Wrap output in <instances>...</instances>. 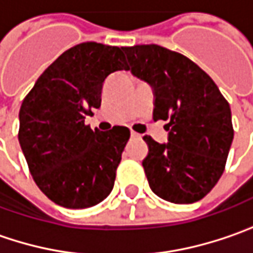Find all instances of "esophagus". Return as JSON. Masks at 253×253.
<instances>
[{"label":"esophagus","instance_id":"esophagus-1","mask_svg":"<svg viewBox=\"0 0 253 253\" xmlns=\"http://www.w3.org/2000/svg\"><path fill=\"white\" fill-rule=\"evenodd\" d=\"M131 137H133V139H139V137H140V134H139V133H136V131H131Z\"/></svg>","mask_w":253,"mask_h":253}]
</instances>
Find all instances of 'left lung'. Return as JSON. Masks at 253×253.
<instances>
[{
  "mask_svg": "<svg viewBox=\"0 0 253 253\" xmlns=\"http://www.w3.org/2000/svg\"><path fill=\"white\" fill-rule=\"evenodd\" d=\"M131 73L155 90L153 120H168L169 141L143 139L150 189L171 203L203 199L225 170L233 126L229 103L215 82L183 54L157 44L123 47Z\"/></svg>",
  "mask_w": 253,
  "mask_h": 253,
  "instance_id": "1",
  "label": "left lung"
}]
</instances>
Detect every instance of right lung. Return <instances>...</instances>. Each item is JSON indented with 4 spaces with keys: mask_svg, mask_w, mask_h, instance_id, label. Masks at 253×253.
Returning a JSON list of instances; mask_svg holds the SVG:
<instances>
[{
    "mask_svg": "<svg viewBox=\"0 0 253 253\" xmlns=\"http://www.w3.org/2000/svg\"><path fill=\"white\" fill-rule=\"evenodd\" d=\"M128 70L123 47L82 42L38 77L20 109L18 140L30 173L54 203L84 209L112 192L130 130L101 133L84 123L101 104L106 77Z\"/></svg>",
    "mask_w": 253,
    "mask_h": 253,
    "instance_id": "add662e5",
    "label": "right lung"
}]
</instances>
